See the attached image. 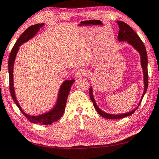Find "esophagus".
Segmentation results:
<instances>
[{
	"instance_id": "esophagus-1",
	"label": "esophagus",
	"mask_w": 159,
	"mask_h": 159,
	"mask_svg": "<svg viewBox=\"0 0 159 159\" xmlns=\"http://www.w3.org/2000/svg\"><path fill=\"white\" fill-rule=\"evenodd\" d=\"M86 74H87V72H86L84 70H83V69H78V70H76L75 75V77L77 78H79L82 77V76L86 75Z\"/></svg>"
}]
</instances>
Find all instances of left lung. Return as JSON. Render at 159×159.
Wrapping results in <instances>:
<instances>
[{"label":"left lung","mask_w":159,"mask_h":159,"mask_svg":"<svg viewBox=\"0 0 159 159\" xmlns=\"http://www.w3.org/2000/svg\"><path fill=\"white\" fill-rule=\"evenodd\" d=\"M117 24L119 26V31H118V40L119 41H127V43L131 46H133L136 50L139 52L141 56V67L143 70V73H144V93H143L142 96H141V101L139 102V105L137 107L134 109L133 110L129 111V112H126V113L119 114V115H114V114H108L107 112H104L100 108L97 106L96 103H95L94 96L93 94V88L92 87L89 88V97H90L91 101H93V104L94 107L95 108L97 112L100 116H102L105 118H108V119H119V118H123L127 117V116H131L132 114L134 113L135 111L137 110L139 106L140 105L141 100H142L143 97L147 92V87H148V72H147V54L145 46L143 43L139 36L137 35L134 32V30L132 29L129 25L126 24L121 20H118Z\"/></svg>","instance_id":"left-lung-1"}]
</instances>
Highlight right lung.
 I'll list each match as a JSON object with an SVG mask.
<instances>
[{"label":"right lung","instance_id":"1","mask_svg":"<svg viewBox=\"0 0 159 159\" xmlns=\"http://www.w3.org/2000/svg\"><path fill=\"white\" fill-rule=\"evenodd\" d=\"M44 24H38L32 25L30 26L28 29H26L25 31L23 32L22 35L19 37L17 40L16 43H15L14 47L12 49L10 54L9 57V63H8V69H9V90H10L11 96L15 101V104L18 106L20 112H22L23 115L32 123L42 124V125H48V124H52L53 122L57 121L60 119V118L63 116L64 111L65 107H66V100L71 89V86L75 82V80H66L61 84L60 89H59L58 100H57L56 104L52 110L49 111L48 112H46L44 114L39 115V116H30V115L26 114L20 107V104L18 102L16 96L15 94L14 89V84H13V66H14V62L15 60L17 53L19 49V47L25 42L28 41L29 40L33 38L37 32L39 31L40 28L43 27Z\"/></svg>","mask_w":159,"mask_h":159}]
</instances>
